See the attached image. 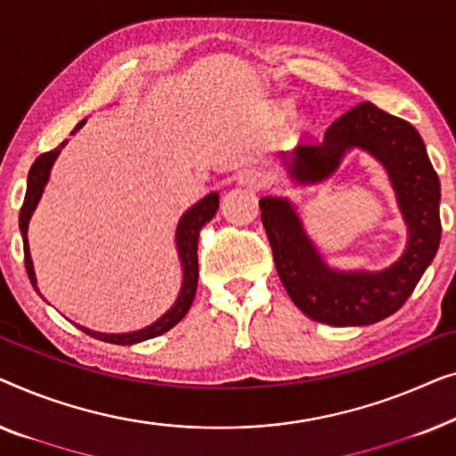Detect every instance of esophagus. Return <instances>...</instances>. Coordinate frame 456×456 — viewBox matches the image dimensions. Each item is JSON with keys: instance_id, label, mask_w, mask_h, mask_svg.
<instances>
[{"instance_id": "1", "label": "esophagus", "mask_w": 456, "mask_h": 456, "mask_svg": "<svg viewBox=\"0 0 456 456\" xmlns=\"http://www.w3.org/2000/svg\"><path fill=\"white\" fill-rule=\"evenodd\" d=\"M268 182H271V175L265 169H246L240 175V183L248 185V188H254V190H260V188H266Z\"/></svg>"}]
</instances>
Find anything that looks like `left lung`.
<instances>
[{
  "label": "left lung",
  "mask_w": 456,
  "mask_h": 456,
  "mask_svg": "<svg viewBox=\"0 0 456 456\" xmlns=\"http://www.w3.org/2000/svg\"><path fill=\"white\" fill-rule=\"evenodd\" d=\"M363 149L388 171L409 227L405 254L380 273H338L320 258L289 200L260 198V219L281 283L305 316L330 326H362L388 318L409 299L440 246V182L418 130L371 102L332 121L322 140L305 138L293 152L297 183L322 182L349 149Z\"/></svg>",
  "instance_id": "obj_1"
}]
</instances>
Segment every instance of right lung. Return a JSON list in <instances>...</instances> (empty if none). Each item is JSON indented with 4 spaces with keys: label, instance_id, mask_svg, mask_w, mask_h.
I'll return each mask as SVG.
<instances>
[{
    "label": "right lung",
    "instance_id": "add662e5",
    "mask_svg": "<svg viewBox=\"0 0 456 456\" xmlns=\"http://www.w3.org/2000/svg\"><path fill=\"white\" fill-rule=\"evenodd\" d=\"M85 124H86V119H82L80 124L74 127L72 134L78 132ZM66 142H68V140H66ZM66 142H61L53 151L38 155L37 161L33 163V167H30L28 182H27V194H24V202H22V208H20V219H18V223H20L22 241H24V266H27L28 279L37 289V293H38V287H37L33 260H30V249H28V240H27L28 221H30V215H33V210L37 208L38 198H41V194H43L45 183H47V179H49L51 165H53V161L57 159V155L61 152L63 146H66ZM216 208H219V194L213 191V194L202 198V200L198 202L196 207H191L188 213H185L182 219H179L175 241H177L179 258H182V266H183V285H182V291H179L177 301L173 304V307L165 314V316H161L155 324L146 326V329H142V330L126 332V335H105V332L88 330V329H85V326H80V329L85 330L86 335L99 338V341L113 343V345H134V343L146 341V338L163 335V332L173 329V326H175L179 320H182L185 314H188L191 301H194L196 287H198V237H200V229L215 216Z\"/></svg>",
    "mask_w": 456,
    "mask_h": 456
}]
</instances>
